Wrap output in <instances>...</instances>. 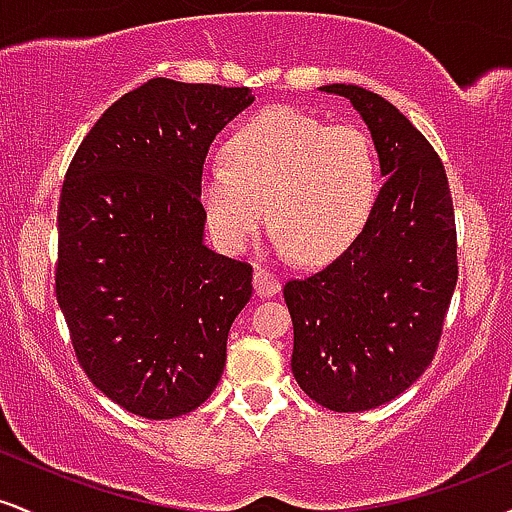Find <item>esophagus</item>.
I'll use <instances>...</instances> for the list:
<instances>
[{"label":"esophagus","instance_id":"esophagus-1","mask_svg":"<svg viewBox=\"0 0 512 512\" xmlns=\"http://www.w3.org/2000/svg\"><path fill=\"white\" fill-rule=\"evenodd\" d=\"M252 286H255V293L260 298H269V296H276L281 289L279 284V276L269 272V269L264 267H257L255 274H252Z\"/></svg>","mask_w":512,"mask_h":512}]
</instances>
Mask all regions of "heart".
Segmentation results:
<instances>
[{"instance_id":"obj_1","label":"heart","mask_w":512,"mask_h":512,"mask_svg":"<svg viewBox=\"0 0 512 512\" xmlns=\"http://www.w3.org/2000/svg\"><path fill=\"white\" fill-rule=\"evenodd\" d=\"M226 163L204 170L199 199L228 252L248 248L269 207L284 255L337 260L366 228L380 190L378 154L361 127L325 125L289 105L245 120L226 142Z\"/></svg>"}]
</instances>
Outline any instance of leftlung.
<instances>
[{"instance_id":"left-lung-1","label":"left lung","mask_w":512,"mask_h":512,"mask_svg":"<svg viewBox=\"0 0 512 512\" xmlns=\"http://www.w3.org/2000/svg\"><path fill=\"white\" fill-rule=\"evenodd\" d=\"M320 91L358 110L387 180L354 245L284 286L291 370L322 407L366 411L402 395L433 361L457 284L455 211L443 161L395 105L354 84Z\"/></svg>"}]
</instances>
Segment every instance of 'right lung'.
Segmentation results:
<instances>
[{
	"label": "right lung",
	"mask_w": 512,
	"mask_h": 512,
	"mask_svg": "<svg viewBox=\"0 0 512 512\" xmlns=\"http://www.w3.org/2000/svg\"><path fill=\"white\" fill-rule=\"evenodd\" d=\"M250 88L151 79L105 110L69 163L57 211L55 293L81 368L144 419L209 399L252 267L204 245L209 144Z\"/></svg>",
	"instance_id": "right-lung-1"
}]
</instances>
